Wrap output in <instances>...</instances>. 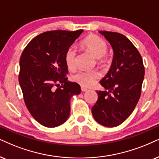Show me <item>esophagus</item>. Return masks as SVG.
I'll return each instance as SVG.
<instances>
[{
	"label": "esophagus",
	"instance_id": "34e87169",
	"mask_svg": "<svg viewBox=\"0 0 159 159\" xmlns=\"http://www.w3.org/2000/svg\"><path fill=\"white\" fill-rule=\"evenodd\" d=\"M87 89H86V87H84V86H81V91L82 92H86L87 91Z\"/></svg>",
	"mask_w": 159,
	"mask_h": 159
}]
</instances>
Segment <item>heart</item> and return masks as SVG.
I'll return each instance as SVG.
<instances>
[{
  "instance_id": "1",
  "label": "heart",
  "mask_w": 159,
  "mask_h": 159,
  "mask_svg": "<svg viewBox=\"0 0 159 159\" xmlns=\"http://www.w3.org/2000/svg\"><path fill=\"white\" fill-rule=\"evenodd\" d=\"M81 45L94 57L100 59L101 62L106 60V54L108 51V45L101 38L94 35L89 36L81 42ZM76 56L77 51L75 48L73 46L68 48L65 54V61L69 69H74L75 67ZM99 77L100 73L96 70H80L73 76V80L82 86L89 87L93 85L95 80Z\"/></svg>"
}]
</instances>
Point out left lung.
<instances>
[{
	"label": "left lung",
	"mask_w": 159,
	"mask_h": 159,
	"mask_svg": "<svg viewBox=\"0 0 159 159\" xmlns=\"http://www.w3.org/2000/svg\"><path fill=\"white\" fill-rule=\"evenodd\" d=\"M99 32L111 44L114 58L109 71L100 81L106 90L97 91L92 113L102 125L116 127L131 114L139 100L144 67L139 52L125 36Z\"/></svg>",
	"instance_id": "obj_1"
}]
</instances>
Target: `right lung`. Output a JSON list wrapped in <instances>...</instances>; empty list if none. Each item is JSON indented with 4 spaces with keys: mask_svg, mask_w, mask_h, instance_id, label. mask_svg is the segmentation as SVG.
Listing matches in <instances>:
<instances>
[{
    "mask_svg": "<svg viewBox=\"0 0 159 159\" xmlns=\"http://www.w3.org/2000/svg\"><path fill=\"white\" fill-rule=\"evenodd\" d=\"M84 30L46 31L34 38L20 59L19 83L28 110L48 128L64 123L70 113V99L80 85L67 81L65 54ZM61 85H60V84Z\"/></svg>",
    "mask_w": 159,
    "mask_h": 159,
    "instance_id": "1",
    "label": "right lung"
}]
</instances>
